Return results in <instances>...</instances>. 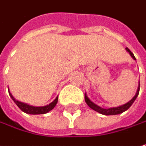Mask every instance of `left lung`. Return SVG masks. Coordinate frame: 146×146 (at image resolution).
I'll return each instance as SVG.
<instances>
[{
  "label": "left lung",
  "mask_w": 146,
  "mask_h": 146,
  "mask_svg": "<svg viewBox=\"0 0 146 146\" xmlns=\"http://www.w3.org/2000/svg\"><path fill=\"white\" fill-rule=\"evenodd\" d=\"M126 49H127V51L130 54V55L133 58V60H136L135 56H134L133 54L130 51V49H129L128 48H126ZM139 86H140L139 85V88H138V91H137V92H136V95L133 98V99H132L131 101H129L128 103H127L126 104L121 105V106H119V107L110 108V109H103V108L98 106L97 104H95L94 103H92V102L88 98V97L86 96V94H85V100H86V103L87 104V105H88L91 109H92L93 110H95V111H97V112H98V113H100V114H102V115H119V114H121V113H123L124 111L127 110L131 107V105L133 104V102L135 101V99L137 98V97H138V95H139Z\"/></svg>",
  "instance_id": "left-lung-1"
}]
</instances>
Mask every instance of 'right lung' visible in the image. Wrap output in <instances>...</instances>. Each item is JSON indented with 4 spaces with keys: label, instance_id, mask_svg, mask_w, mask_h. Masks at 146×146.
I'll use <instances>...</instances> for the list:
<instances>
[{
    "label": "right lung",
    "instance_id": "right-lung-1",
    "mask_svg": "<svg viewBox=\"0 0 146 146\" xmlns=\"http://www.w3.org/2000/svg\"><path fill=\"white\" fill-rule=\"evenodd\" d=\"M8 92H9V91H8ZM9 95L12 98V99L13 100V102L16 104V105L23 112H25L26 114H31V115H42V114H46V113H48V111H50L51 110H53L54 108V106L56 105L57 101H58V98H56L48 105H46V106H43V107H34V106H31V105H28L26 104H24V103H21V102H19V101L15 100L14 98L12 96V94L10 92H9Z\"/></svg>",
    "mask_w": 146,
    "mask_h": 146
}]
</instances>
